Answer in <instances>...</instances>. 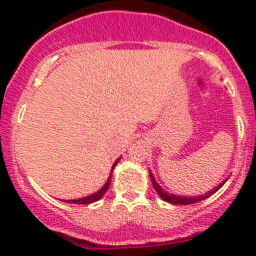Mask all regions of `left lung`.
Wrapping results in <instances>:
<instances>
[{
    "label": "left lung",
    "mask_w": 256,
    "mask_h": 256,
    "mask_svg": "<svg viewBox=\"0 0 256 256\" xmlns=\"http://www.w3.org/2000/svg\"><path fill=\"white\" fill-rule=\"evenodd\" d=\"M148 174H150V178H152V186H154L156 191L160 196V199H164V202H168V203H171V204H192V203L200 202V200H203V199L208 198V196H211V195L214 194V192H216V191H218L227 180V179H224L222 183H219L218 186L215 187V188H212V190L207 191L204 195H198V196H186V195H184V196H182V195L170 194V192H168V191H164V188H162V187H160V184L156 183V178H154V175H152V171H148Z\"/></svg>",
    "instance_id": "8db88e82"
}]
</instances>
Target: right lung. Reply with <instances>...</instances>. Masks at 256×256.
Returning a JSON list of instances; mask_svg holds the SVG:
<instances>
[{"label": "right lung", "instance_id": "obj_1", "mask_svg": "<svg viewBox=\"0 0 256 256\" xmlns=\"http://www.w3.org/2000/svg\"><path fill=\"white\" fill-rule=\"evenodd\" d=\"M120 158H118V160L114 162V164H112V171H110V175H108V180H106V183H104V186L100 187V190L96 191V192H92V194L88 195V196H84V198H78V199H69V200H64V202H68V203H76V204H88V203H92V202H96V200H100L102 196L104 195V192L108 191V188L110 187V182H112V170H114V168L116 166V164L120 162Z\"/></svg>", "mask_w": 256, "mask_h": 256}]
</instances>
